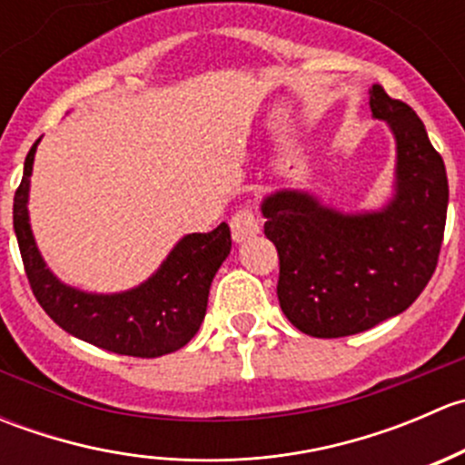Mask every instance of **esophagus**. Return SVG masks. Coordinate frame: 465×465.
<instances>
[{
	"label": "esophagus",
	"instance_id": "obj_1",
	"mask_svg": "<svg viewBox=\"0 0 465 465\" xmlns=\"http://www.w3.org/2000/svg\"><path fill=\"white\" fill-rule=\"evenodd\" d=\"M232 236L236 242L247 241V238L256 236L261 232V220L252 206H241L236 213L232 215Z\"/></svg>",
	"mask_w": 465,
	"mask_h": 465
}]
</instances>
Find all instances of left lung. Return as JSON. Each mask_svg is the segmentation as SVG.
<instances>
[{"label": "left lung", "mask_w": 465, "mask_h": 465, "mask_svg": "<svg viewBox=\"0 0 465 465\" xmlns=\"http://www.w3.org/2000/svg\"><path fill=\"white\" fill-rule=\"evenodd\" d=\"M371 112L398 145L396 198L384 211L341 215L315 198L279 191L262 203L265 236L279 252L283 315L312 337H346L401 315L439 262L448 213L443 157L407 103L371 87Z\"/></svg>", "instance_id": "1"}]
</instances>
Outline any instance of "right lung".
Segmentation results:
<instances>
[{
  "instance_id": "obj_1",
  "label": "right lung",
  "mask_w": 465,
  "mask_h": 465,
  "mask_svg": "<svg viewBox=\"0 0 465 465\" xmlns=\"http://www.w3.org/2000/svg\"><path fill=\"white\" fill-rule=\"evenodd\" d=\"M35 148L37 142L26 154L25 175L13 200V227L26 279L42 311L69 335L119 355L159 358L189 344L204 320L211 281L232 250L229 224L182 238L157 274L130 292L74 290L46 270L33 241L26 200Z\"/></svg>"
}]
</instances>
